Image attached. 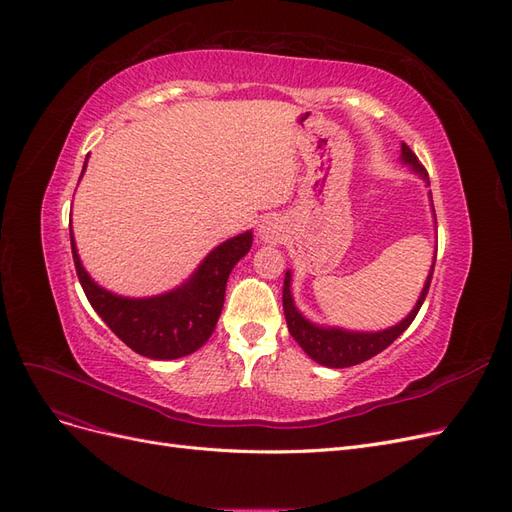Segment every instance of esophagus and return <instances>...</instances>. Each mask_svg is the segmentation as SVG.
<instances>
[{
	"label": "esophagus",
	"instance_id": "obj_1",
	"mask_svg": "<svg viewBox=\"0 0 512 512\" xmlns=\"http://www.w3.org/2000/svg\"><path fill=\"white\" fill-rule=\"evenodd\" d=\"M258 237L265 241V243H280L282 241V237H284V228H282V224L277 222V220H273V218H269V220H265L260 224V228H258Z\"/></svg>",
	"mask_w": 512,
	"mask_h": 512
}]
</instances>
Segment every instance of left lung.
Wrapping results in <instances>:
<instances>
[{"label":"left lung","instance_id":"obj_1","mask_svg":"<svg viewBox=\"0 0 512 512\" xmlns=\"http://www.w3.org/2000/svg\"><path fill=\"white\" fill-rule=\"evenodd\" d=\"M401 162L408 164L414 173L421 175V179L429 185L425 166L418 162V158L414 156L412 149L406 143H401ZM429 196H431V192H429ZM431 209H433V203H431ZM433 265H436V256H433ZM433 265L429 269L425 286L421 290V297H418L416 305L412 307V312L399 324H395V327L376 331V333L346 331L339 327H320V324H314L312 320H307L292 301V292H290V277L292 275H290V271H286L282 301H284V316L288 322V331L294 337V342H297L305 350L309 359H314L316 363H320L324 367L342 369V367L359 365V363L371 359V356H376L378 352H382L384 348H389L395 339L410 327L412 320L418 314V309H421V305L427 297L431 275H433Z\"/></svg>","mask_w":512,"mask_h":512}]
</instances>
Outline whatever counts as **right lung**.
<instances>
[{
	"mask_svg": "<svg viewBox=\"0 0 512 512\" xmlns=\"http://www.w3.org/2000/svg\"><path fill=\"white\" fill-rule=\"evenodd\" d=\"M70 241L79 282L91 307L108 324V329L134 352L156 361H170L196 352L215 331L224 307L228 275L232 267L250 252L252 230L241 232L215 247L200 262L190 280L179 288L145 299L119 297V294L98 286L81 265L72 232Z\"/></svg>",
	"mask_w": 512,
	"mask_h": 512,
	"instance_id": "add662e5",
	"label": "right lung"
}]
</instances>
